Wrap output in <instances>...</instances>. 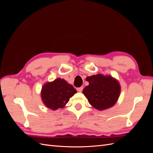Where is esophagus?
<instances>
[{"label": "esophagus", "mask_w": 153, "mask_h": 153, "mask_svg": "<svg viewBox=\"0 0 153 153\" xmlns=\"http://www.w3.org/2000/svg\"><path fill=\"white\" fill-rule=\"evenodd\" d=\"M83 89H84V87H78L76 88V90L78 92H82L83 91Z\"/></svg>", "instance_id": "1"}]
</instances>
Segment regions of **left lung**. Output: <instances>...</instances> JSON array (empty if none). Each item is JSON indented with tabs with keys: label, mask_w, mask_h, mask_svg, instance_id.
Wrapping results in <instances>:
<instances>
[{
	"label": "left lung",
	"mask_w": 153,
	"mask_h": 153,
	"mask_svg": "<svg viewBox=\"0 0 153 153\" xmlns=\"http://www.w3.org/2000/svg\"><path fill=\"white\" fill-rule=\"evenodd\" d=\"M86 86L83 93L89 103L95 108L103 110L112 106L117 101L121 92L119 82L110 76L100 74L88 76Z\"/></svg>",
	"instance_id": "obj_1"
}]
</instances>
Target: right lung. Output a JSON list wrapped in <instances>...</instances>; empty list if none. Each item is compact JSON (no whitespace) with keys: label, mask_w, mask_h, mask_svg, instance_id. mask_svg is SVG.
Returning a JSON list of instances; mask_svg holds the SVG:
<instances>
[{"label":"right lung","mask_w":153,"mask_h":153,"mask_svg":"<svg viewBox=\"0 0 153 153\" xmlns=\"http://www.w3.org/2000/svg\"><path fill=\"white\" fill-rule=\"evenodd\" d=\"M76 93L73 85L64 79L57 78L52 82H48L42 87L41 98L44 104L52 110L62 108L69 98Z\"/></svg>","instance_id":"obj_1"}]
</instances>
